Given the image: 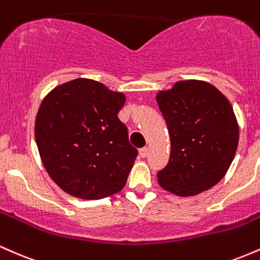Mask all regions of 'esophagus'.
<instances>
[{
  "label": "esophagus",
  "instance_id": "esophagus-1",
  "mask_svg": "<svg viewBox=\"0 0 260 260\" xmlns=\"http://www.w3.org/2000/svg\"><path fill=\"white\" fill-rule=\"evenodd\" d=\"M148 154H149V149H148L147 147H144V148L139 149V155H140V157H145V156H148Z\"/></svg>",
  "mask_w": 260,
  "mask_h": 260
}]
</instances>
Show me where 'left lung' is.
I'll use <instances>...</instances> for the list:
<instances>
[{
	"instance_id": "8db88e82",
	"label": "left lung",
	"mask_w": 260,
	"mask_h": 260,
	"mask_svg": "<svg viewBox=\"0 0 260 260\" xmlns=\"http://www.w3.org/2000/svg\"><path fill=\"white\" fill-rule=\"evenodd\" d=\"M156 101L171 140L169 164L157 172L164 189L190 197L214 187L234 160L238 124L230 101L203 80H181Z\"/></svg>"
}]
</instances>
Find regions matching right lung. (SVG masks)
Instances as JSON below:
<instances>
[{
  "mask_svg": "<svg viewBox=\"0 0 260 260\" xmlns=\"http://www.w3.org/2000/svg\"><path fill=\"white\" fill-rule=\"evenodd\" d=\"M122 92L78 78L56 86L41 103L35 142L45 170L68 194L101 199L126 184L138 150L117 113Z\"/></svg>",
  "mask_w": 260,
  "mask_h": 260,
  "instance_id": "right-lung-1",
  "label": "right lung"
}]
</instances>
